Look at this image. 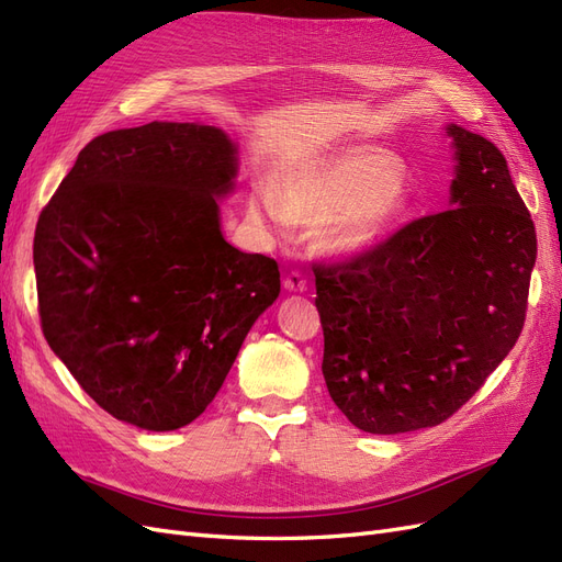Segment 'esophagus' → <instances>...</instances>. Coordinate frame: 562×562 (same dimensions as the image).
Instances as JSON below:
<instances>
[{"mask_svg": "<svg viewBox=\"0 0 562 562\" xmlns=\"http://www.w3.org/2000/svg\"><path fill=\"white\" fill-rule=\"evenodd\" d=\"M283 288L288 293H304L307 291V279H304L302 271H291V274H285L283 279Z\"/></svg>", "mask_w": 562, "mask_h": 562, "instance_id": "1", "label": "esophagus"}]
</instances>
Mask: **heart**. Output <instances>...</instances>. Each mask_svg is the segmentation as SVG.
<instances>
[{"instance_id": "1", "label": "heart", "mask_w": 562, "mask_h": 562, "mask_svg": "<svg viewBox=\"0 0 562 562\" xmlns=\"http://www.w3.org/2000/svg\"><path fill=\"white\" fill-rule=\"evenodd\" d=\"M401 159L384 147L353 143L288 171L281 192L255 184L248 217L267 232L285 234L300 223H323L321 248L337 258L375 250L405 213Z\"/></svg>"}]
</instances>
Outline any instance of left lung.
I'll return each instance as SVG.
<instances>
[{"instance_id": "left-lung-1", "label": "left lung", "mask_w": 562, "mask_h": 562, "mask_svg": "<svg viewBox=\"0 0 562 562\" xmlns=\"http://www.w3.org/2000/svg\"><path fill=\"white\" fill-rule=\"evenodd\" d=\"M450 209L359 258L316 267L323 378L356 429L405 434L457 413L522 330L537 234L502 151L446 124Z\"/></svg>"}]
</instances>
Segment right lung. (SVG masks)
Wrapping results in <instances>:
<instances>
[{"label":"right lung","instance_id":"right-lung-1","mask_svg":"<svg viewBox=\"0 0 562 562\" xmlns=\"http://www.w3.org/2000/svg\"><path fill=\"white\" fill-rule=\"evenodd\" d=\"M239 145L201 122L98 135L35 232L48 347L112 417L147 431L194 422L281 293L279 265L234 248L220 201Z\"/></svg>","mask_w":562,"mask_h":562}]
</instances>
